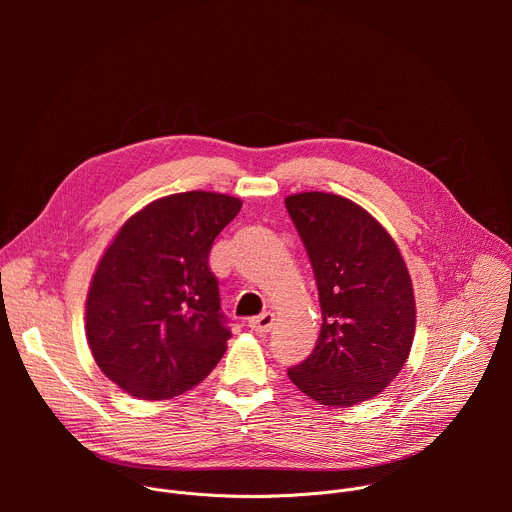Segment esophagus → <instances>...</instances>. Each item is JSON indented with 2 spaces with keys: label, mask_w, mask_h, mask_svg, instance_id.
<instances>
[{
  "label": "esophagus",
  "mask_w": 512,
  "mask_h": 512,
  "mask_svg": "<svg viewBox=\"0 0 512 512\" xmlns=\"http://www.w3.org/2000/svg\"><path fill=\"white\" fill-rule=\"evenodd\" d=\"M273 320H275V316L271 312H263L261 316H255L249 320V328L255 334H267L273 328Z\"/></svg>",
  "instance_id": "34e87169"
}]
</instances>
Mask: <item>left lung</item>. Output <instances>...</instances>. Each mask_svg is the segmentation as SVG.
Returning <instances> with one entry per match:
<instances>
[{"label":"left lung","instance_id":"obj_1","mask_svg":"<svg viewBox=\"0 0 512 512\" xmlns=\"http://www.w3.org/2000/svg\"><path fill=\"white\" fill-rule=\"evenodd\" d=\"M285 208L308 251L322 310L314 352L287 371L320 405L377 397L405 367L415 336V296L387 229L356 202L300 192Z\"/></svg>","mask_w":512,"mask_h":512}]
</instances>
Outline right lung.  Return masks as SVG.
<instances>
[{
  "instance_id": "add662e5",
  "label": "right lung",
  "mask_w": 512,
  "mask_h": 512,
  "mask_svg": "<svg viewBox=\"0 0 512 512\" xmlns=\"http://www.w3.org/2000/svg\"><path fill=\"white\" fill-rule=\"evenodd\" d=\"M241 206L218 192L170 194L127 218L105 249L85 330L99 369L125 393L178 397L223 358L231 330L208 255Z\"/></svg>"
}]
</instances>
